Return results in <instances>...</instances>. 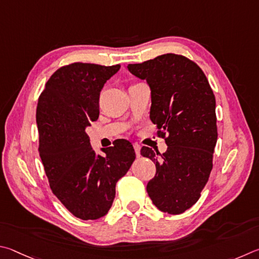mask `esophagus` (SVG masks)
<instances>
[{"label":"esophagus","mask_w":259,"mask_h":259,"mask_svg":"<svg viewBox=\"0 0 259 259\" xmlns=\"http://www.w3.org/2000/svg\"><path fill=\"white\" fill-rule=\"evenodd\" d=\"M133 147H134V150H135V153H137V156L138 157L141 156V147H140L138 143H134Z\"/></svg>","instance_id":"1"}]
</instances>
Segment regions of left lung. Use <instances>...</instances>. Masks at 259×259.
Masks as SVG:
<instances>
[{
  "instance_id": "8db88e82",
  "label": "left lung",
  "mask_w": 259,
  "mask_h": 259,
  "mask_svg": "<svg viewBox=\"0 0 259 259\" xmlns=\"http://www.w3.org/2000/svg\"><path fill=\"white\" fill-rule=\"evenodd\" d=\"M147 81L151 92L150 119L166 139V152L143 147L141 155L156 164L147 191L158 209L184 212L200 198L212 168L217 141L216 101L207 77L197 63L167 53L127 66Z\"/></svg>"
}]
</instances>
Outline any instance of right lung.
Listing matches in <instances>:
<instances>
[{
    "label": "right lung",
    "instance_id": "1",
    "mask_svg": "<svg viewBox=\"0 0 259 259\" xmlns=\"http://www.w3.org/2000/svg\"><path fill=\"white\" fill-rule=\"evenodd\" d=\"M120 65L75 62L59 68L39 95L36 122L39 156L54 196L80 220H98L110 209L116 183L135 160L132 144L117 140L95 152L86 127L99 118V98Z\"/></svg>",
    "mask_w": 259,
    "mask_h": 259
}]
</instances>
